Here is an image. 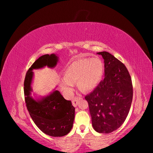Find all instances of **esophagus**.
Listing matches in <instances>:
<instances>
[{"label": "esophagus", "instance_id": "34e87169", "mask_svg": "<svg viewBox=\"0 0 153 153\" xmlns=\"http://www.w3.org/2000/svg\"><path fill=\"white\" fill-rule=\"evenodd\" d=\"M82 99L81 97H75V98L72 100V105L74 107H76L78 105L79 100Z\"/></svg>", "mask_w": 153, "mask_h": 153}]
</instances>
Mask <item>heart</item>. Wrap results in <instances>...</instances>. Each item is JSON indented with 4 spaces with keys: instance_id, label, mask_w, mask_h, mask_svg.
I'll list each match as a JSON object with an SVG mask.
<instances>
[{
    "instance_id": "heart-1",
    "label": "heart",
    "mask_w": 153,
    "mask_h": 153,
    "mask_svg": "<svg viewBox=\"0 0 153 153\" xmlns=\"http://www.w3.org/2000/svg\"><path fill=\"white\" fill-rule=\"evenodd\" d=\"M104 74V64L99 58H79L68 65L60 80L64 91L72 93L74 83L83 91H91L99 85Z\"/></svg>"
}]
</instances>
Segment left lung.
Segmentation results:
<instances>
[{
    "instance_id": "8db88e82",
    "label": "left lung",
    "mask_w": 153,
    "mask_h": 153,
    "mask_svg": "<svg viewBox=\"0 0 153 153\" xmlns=\"http://www.w3.org/2000/svg\"><path fill=\"white\" fill-rule=\"evenodd\" d=\"M105 62V78L85 96L92 126L100 134H110L124 122L133 99L131 79L125 65L108 52L97 53Z\"/></svg>"
}]
</instances>
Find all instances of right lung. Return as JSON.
<instances>
[{"instance_id":"right-lung-1","label":"right lung","mask_w":153,"mask_h":153,"mask_svg":"<svg viewBox=\"0 0 153 153\" xmlns=\"http://www.w3.org/2000/svg\"><path fill=\"white\" fill-rule=\"evenodd\" d=\"M58 57L54 54L41 56L32 64L25 75L24 95L30 116L41 131L52 137H62L69 133L73 126L75 108L70 100L65 99L58 90L37 99L31 96L33 70L45 66H56Z\"/></svg>"}]
</instances>
